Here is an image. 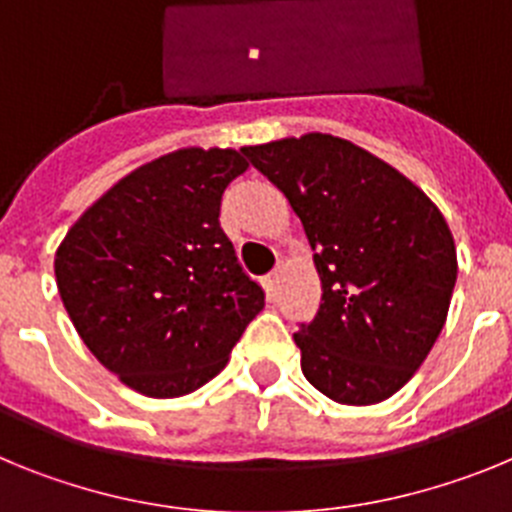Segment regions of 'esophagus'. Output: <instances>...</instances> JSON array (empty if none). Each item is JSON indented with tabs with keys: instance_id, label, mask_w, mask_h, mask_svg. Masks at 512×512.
<instances>
[{
	"instance_id": "obj_1",
	"label": "esophagus",
	"mask_w": 512,
	"mask_h": 512,
	"mask_svg": "<svg viewBox=\"0 0 512 512\" xmlns=\"http://www.w3.org/2000/svg\"><path fill=\"white\" fill-rule=\"evenodd\" d=\"M277 282H279V269H274V271H271V274H266V277H264L266 295H269V297L277 295Z\"/></svg>"
}]
</instances>
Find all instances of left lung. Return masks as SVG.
<instances>
[{
	"mask_svg": "<svg viewBox=\"0 0 512 512\" xmlns=\"http://www.w3.org/2000/svg\"><path fill=\"white\" fill-rule=\"evenodd\" d=\"M302 220L323 297L295 343L302 374L341 405L410 382L441 333L456 284L449 225L423 189L325 133L241 148Z\"/></svg>",
	"mask_w": 512,
	"mask_h": 512,
	"instance_id": "obj_1",
	"label": "left lung"
}]
</instances>
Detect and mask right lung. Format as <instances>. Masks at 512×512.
<instances>
[{
	"label": "right lung",
	"mask_w": 512,
	"mask_h": 512,
	"mask_svg": "<svg viewBox=\"0 0 512 512\" xmlns=\"http://www.w3.org/2000/svg\"><path fill=\"white\" fill-rule=\"evenodd\" d=\"M246 169L233 148L166 153L122 176L58 246L71 323L140 395L200 390L264 310V289L220 228L225 187Z\"/></svg>",
	"instance_id": "1"
}]
</instances>
